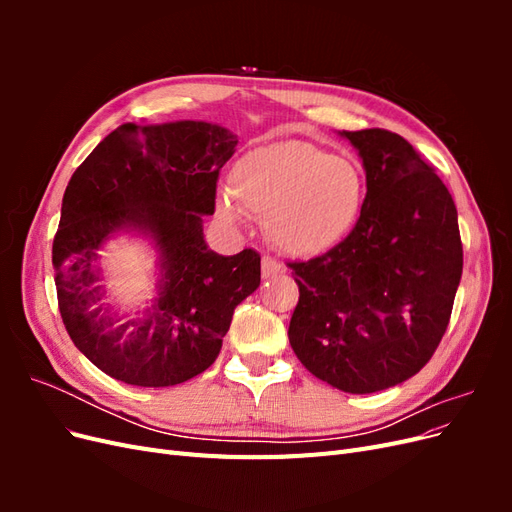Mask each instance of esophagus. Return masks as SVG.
Instances as JSON below:
<instances>
[{
    "mask_svg": "<svg viewBox=\"0 0 512 512\" xmlns=\"http://www.w3.org/2000/svg\"><path fill=\"white\" fill-rule=\"evenodd\" d=\"M286 269L271 256H262V277H277L282 275Z\"/></svg>",
    "mask_w": 512,
    "mask_h": 512,
    "instance_id": "34e87169",
    "label": "esophagus"
}]
</instances>
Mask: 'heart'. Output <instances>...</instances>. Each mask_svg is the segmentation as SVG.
<instances>
[{"mask_svg": "<svg viewBox=\"0 0 512 512\" xmlns=\"http://www.w3.org/2000/svg\"><path fill=\"white\" fill-rule=\"evenodd\" d=\"M232 194L220 215L237 222L243 209L265 215L269 239L288 254L312 256L342 243L359 220L361 168L303 141H277L247 151L230 173Z\"/></svg>", "mask_w": 512, "mask_h": 512, "instance_id": "b5f03b06", "label": "heart"}]
</instances>
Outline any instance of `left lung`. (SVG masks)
<instances>
[{"label":"left lung","mask_w":512,"mask_h":512,"mask_svg":"<svg viewBox=\"0 0 512 512\" xmlns=\"http://www.w3.org/2000/svg\"><path fill=\"white\" fill-rule=\"evenodd\" d=\"M342 134L363 158L367 194L342 243L288 262L299 286L288 339L316 378L365 395L429 363L451 320L463 247L453 196L404 136Z\"/></svg>","instance_id":"left-lung-1"}]
</instances>
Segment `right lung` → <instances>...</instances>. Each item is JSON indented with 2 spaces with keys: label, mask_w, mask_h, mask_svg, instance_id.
I'll use <instances>...</instances> for the list:
<instances>
[{
  "label": "right lung",
  "mask_w": 512,
  "mask_h": 512,
  "mask_svg": "<svg viewBox=\"0 0 512 512\" xmlns=\"http://www.w3.org/2000/svg\"><path fill=\"white\" fill-rule=\"evenodd\" d=\"M237 136L205 121L121 123L74 170L53 239L61 320L104 374L134 386H173L213 365L235 307L260 284L252 247L220 256L203 239L222 166ZM143 227L163 252L165 280L145 321L119 325L93 271L103 239Z\"/></svg>",
  "instance_id": "add662e5"
}]
</instances>
